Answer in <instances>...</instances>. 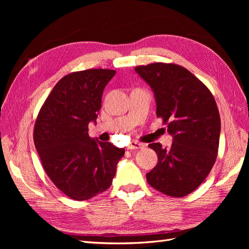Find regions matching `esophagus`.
Instances as JSON below:
<instances>
[{
    "instance_id": "34e87169",
    "label": "esophagus",
    "mask_w": 249,
    "mask_h": 249,
    "mask_svg": "<svg viewBox=\"0 0 249 249\" xmlns=\"http://www.w3.org/2000/svg\"><path fill=\"white\" fill-rule=\"evenodd\" d=\"M145 144L143 143H139L137 141H132L129 145L126 146V149H138V148H144Z\"/></svg>"
}]
</instances>
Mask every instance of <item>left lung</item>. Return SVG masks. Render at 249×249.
<instances>
[{
  "instance_id": "1",
  "label": "left lung",
  "mask_w": 249,
  "mask_h": 249,
  "mask_svg": "<svg viewBox=\"0 0 249 249\" xmlns=\"http://www.w3.org/2000/svg\"><path fill=\"white\" fill-rule=\"evenodd\" d=\"M152 87L157 116L173 136L170 149L148 145L158 155L147 183L172 197H184L206 179L218 155L220 115L213 94L185 67L156 62L135 67Z\"/></svg>"
}]
</instances>
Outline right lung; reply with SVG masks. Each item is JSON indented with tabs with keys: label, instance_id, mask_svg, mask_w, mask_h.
<instances>
[{
	"label": "right lung",
	"instance_id": "obj_1",
	"mask_svg": "<svg viewBox=\"0 0 249 249\" xmlns=\"http://www.w3.org/2000/svg\"><path fill=\"white\" fill-rule=\"evenodd\" d=\"M113 70L91 69L66 74L53 88L37 115L33 139L44 171L59 190L74 200L106 191L124 155L110 142L89 137L104 88Z\"/></svg>",
	"mask_w": 249,
	"mask_h": 249
}]
</instances>
